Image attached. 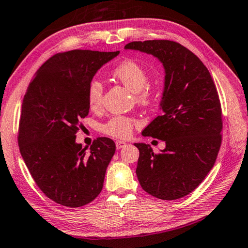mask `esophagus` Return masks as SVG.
<instances>
[{
  "label": "esophagus",
  "instance_id": "34e87169",
  "mask_svg": "<svg viewBox=\"0 0 248 248\" xmlns=\"http://www.w3.org/2000/svg\"><path fill=\"white\" fill-rule=\"evenodd\" d=\"M115 145H116V149H117V150L123 149L125 146H127L126 142H125V141H122V140H117V141L115 142Z\"/></svg>",
  "mask_w": 248,
  "mask_h": 248
}]
</instances>
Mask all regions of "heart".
I'll return each mask as SVG.
<instances>
[{
	"label": "heart",
	"mask_w": 248,
	"mask_h": 248,
	"mask_svg": "<svg viewBox=\"0 0 248 248\" xmlns=\"http://www.w3.org/2000/svg\"><path fill=\"white\" fill-rule=\"evenodd\" d=\"M113 76L117 78L125 87L136 93V98L140 103L149 101L150 91L147 87L148 74L146 69L135 61L126 60L120 63L113 71ZM103 97V85L97 78L90 80L87 88V100L91 108L101 106ZM136 121L131 117L116 115L111 117L101 126V131L115 138H127L132 134Z\"/></svg>",
	"instance_id": "1"
}]
</instances>
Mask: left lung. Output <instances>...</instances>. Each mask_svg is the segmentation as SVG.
<instances>
[{"label":"left lung","instance_id":"8db88e82","mask_svg":"<svg viewBox=\"0 0 248 248\" xmlns=\"http://www.w3.org/2000/svg\"><path fill=\"white\" fill-rule=\"evenodd\" d=\"M125 50L155 56L164 68L160 110L142 131L166 142L155 155L144 142L136 174L142 189L162 201L186 196L205 180L221 146L222 113L211 75L192 51L170 40L134 41Z\"/></svg>","mask_w":248,"mask_h":248}]
</instances>
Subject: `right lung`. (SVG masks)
<instances>
[{
    "label": "right lung",
    "mask_w": 248,
    "mask_h": 248,
    "mask_svg": "<svg viewBox=\"0 0 248 248\" xmlns=\"http://www.w3.org/2000/svg\"><path fill=\"white\" fill-rule=\"evenodd\" d=\"M119 53L73 50L55 54L38 69L26 91L20 155L38 187L62 206H85L102 190L114 141L99 137L88 150L76 142V132L89 112L90 80Z\"/></svg>",
    "instance_id": "add662e5"
}]
</instances>
